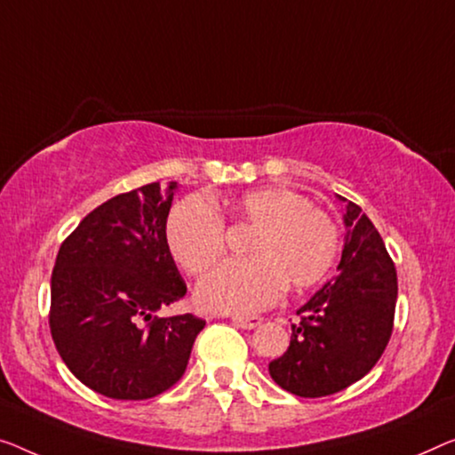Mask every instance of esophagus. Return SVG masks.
I'll list each match as a JSON object with an SVG mask.
<instances>
[{"mask_svg":"<svg viewBox=\"0 0 455 455\" xmlns=\"http://www.w3.org/2000/svg\"><path fill=\"white\" fill-rule=\"evenodd\" d=\"M233 323L241 329H255L261 323V316H233Z\"/></svg>","mask_w":455,"mask_h":455,"instance_id":"34e87169","label":"esophagus"}]
</instances>
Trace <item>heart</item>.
<instances>
[{
	"label": "heart",
	"mask_w": 455,
	"mask_h": 455,
	"mask_svg": "<svg viewBox=\"0 0 455 455\" xmlns=\"http://www.w3.org/2000/svg\"><path fill=\"white\" fill-rule=\"evenodd\" d=\"M233 227L253 228L245 261L214 269L198 286L206 308L255 313L282 296L283 286L307 290L329 274L339 251L333 219L288 188H257L230 198ZM167 247L189 275H202L227 253L222 216L200 196L181 200L165 227Z\"/></svg>",
	"instance_id": "obj_1"
}]
</instances>
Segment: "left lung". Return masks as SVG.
I'll list each match as a JSON object with an SVG mask.
<instances>
[{
    "label": "left lung",
    "mask_w": 455,
    "mask_h": 455,
    "mask_svg": "<svg viewBox=\"0 0 455 455\" xmlns=\"http://www.w3.org/2000/svg\"><path fill=\"white\" fill-rule=\"evenodd\" d=\"M345 208L339 275L296 310L300 323L292 324L288 351L269 362L274 382L302 398L335 395L362 379L395 327V261L362 208L354 202Z\"/></svg>",
    "instance_id": "1"
}]
</instances>
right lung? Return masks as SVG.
Wrapping results in <instances>:
<instances>
[{
  "instance_id": "obj_1",
  "label": "right lung",
  "mask_w": 455,
  "mask_h": 455,
  "mask_svg": "<svg viewBox=\"0 0 455 455\" xmlns=\"http://www.w3.org/2000/svg\"><path fill=\"white\" fill-rule=\"evenodd\" d=\"M175 181L118 194L63 241L51 277L49 324L67 368L116 401H145L184 376L206 321L157 316L186 296L167 247Z\"/></svg>"
}]
</instances>
